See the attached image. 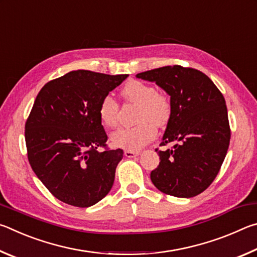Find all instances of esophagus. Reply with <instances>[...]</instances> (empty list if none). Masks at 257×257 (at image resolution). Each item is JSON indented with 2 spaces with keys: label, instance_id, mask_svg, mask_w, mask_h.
I'll list each match as a JSON object with an SVG mask.
<instances>
[{
  "label": "esophagus",
  "instance_id": "34e87169",
  "mask_svg": "<svg viewBox=\"0 0 257 257\" xmlns=\"http://www.w3.org/2000/svg\"><path fill=\"white\" fill-rule=\"evenodd\" d=\"M139 154H141V151H132V150L124 151V156H127V158H135V156H138Z\"/></svg>",
  "mask_w": 257,
  "mask_h": 257
}]
</instances>
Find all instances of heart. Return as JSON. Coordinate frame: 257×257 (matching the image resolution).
<instances>
[{
    "label": "heart",
    "instance_id": "obj_1",
    "mask_svg": "<svg viewBox=\"0 0 257 257\" xmlns=\"http://www.w3.org/2000/svg\"><path fill=\"white\" fill-rule=\"evenodd\" d=\"M121 96L124 102L137 104L135 121L130 128H120L111 135V143L125 150H138L151 142L156 135V127L163 128L172 116V99L163 90H156L153 85L141 80H130L123 86ZM119 103L111 95H105L99 102L98 115L107 128H114L119 122Z\"/></svg>",
    "mask_w": 257,
    "mask_h": 257
}]
</instances>
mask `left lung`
<instances>
[{
  "instance_id": "obj_1",
  "label": "left lung",
  "mask_w": 257,
  "mask_h": 257,
  "mask_svg": "<svg viewBox=\"0 0 257 257\" xmlns=\"http://www.w3.org/2000/svg\"><path fill=\"white\" fill-rule=\"evenodd\" d=\"M155 81L172 99V116L160 146L159 167L151 180L159 190L176 197H194L215 179L229 149L230 130L222 93L205 73L194 68L167 66L136 75Z\"/></svg>"
}]
</instances>
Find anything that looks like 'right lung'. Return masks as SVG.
<instances>
[{
	"label": "right lung",
	"instance_id": "1",
	"mask_svg": "<svg viewBox=\"0 0 257 257\" xmlns=\"http://www.w3.org/2000/svg\"><path fill=\"white\" fill-rule=\"evenodd\" d=\"M127 77L70 71L45 84L35 99L25 124L28 161L61 202L88 207L111 190L123 151L107 147L98 105Z\"/></svg>",
	"mask_w": 257,
	"mask_h": 257
}]
</instances>
